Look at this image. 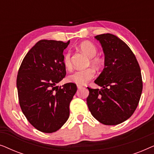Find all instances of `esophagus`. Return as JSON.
Wrapping results in <instances>:
<instances>
[{"label":"esophagus","instance_id":"esophagus-1","mask_svg":"<svg viewBox=\"0 0 154 154\" xmlns=\"http://www.w3.org/2000/svg\"><path fill=\"white\" fill-rule=\"evenodd\" d=\"M77 88H78V89H81V88H83V85H77Z\"/></svg>","mask_w":154,"mask_h":154}]
</instances>
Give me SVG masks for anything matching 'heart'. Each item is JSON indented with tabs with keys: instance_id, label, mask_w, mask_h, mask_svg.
<instances>
[{
	"instance_id": "1",
	"label": "heart",
	"mask_w": 154,
	"mask_h": 154,
	"mask_svg": "<svg viewBox=\"0 0 154 154\" xmlns=\"http://www.w3.org/2000/svg\"><path fill=\"white\" fill-rule=\"evenodd\" d=\"M79 48L83 53H85L88 57L90 58V62L93 66L96 67L100 66V60L98 58L94 57L97 53V49L93 43L89 41H85L80 44ZM63 63L67 69L71 68L72 64H71L70 52H68L64 54V57H63ZM94 74H95V71L92 68H88L83 70H78L69 75L68 81L78 85H84L92 79H93Z\"/></svg>"
}]
</instances>
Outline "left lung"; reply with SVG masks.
<instances>
[{"label": "left lung", "mask_w": 154, "mask_h": 154, "mask_svg": "<svg viewBox=\"0 0 154 154\" xmlns=\"http://www.w3.org/2000/svg\"><path fill=\"white\" fill-rule=\"evenodd\" d=\"M104 53V68L94 83L101 89L88 88L87 104L101 123L115 125L135 111L142 92L140 65L125 42L111 33L96 35Z\"/></svg>", "instance_id": "8db88e82"}]
</instances>
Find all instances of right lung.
<instances>
[{
    "instance_id": "obj_1",
    "label": "right lung",
    "mask_w": 154,
    "mask_h": 154,
    "mask_svg": "<svg viewBox=\"0 0 154 154\" xmlns=\"http://www.w3.org/2000/svg\"><path fill=\"white\" fill-rule=\"evenodd\" d=\"M69 43L41 40L26 54L18 71L21 109L29 123L45 133L56 132L66 123L77 90L73 83L56 86L66 75L63 52Z\"/></svg>"
}]
</instances>
